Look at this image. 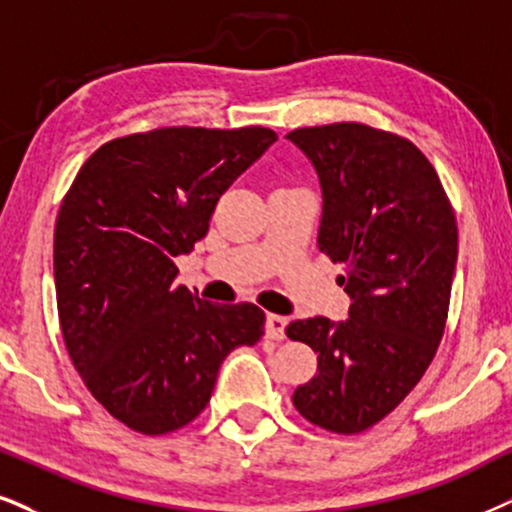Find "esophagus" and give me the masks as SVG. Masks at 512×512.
Returning a JSON list of instances; mask_svg holds the SVG:
<instances>
[{"label":"esophagus","mask_w":512,"mask_h":512,"mask_svg":"<svg viewBox=\"0 0 512 512\" xmlns=\"http://www.w3.org/2000/svg\"><path fill=\"white\" fill-rule=\"evenodd\" d=\"M285 330H287V318H285V315L270 313L268 320H266V334H268V339H275V342H282V339H285Z\"/></svg>","instance_id":"obj_1"}]
</instances>
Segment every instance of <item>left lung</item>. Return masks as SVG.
I'll return each instance as SVG.
<instances>
[{
  "instance_id": "obj_1",
  "label": "left lung",
  "mask_w": 512,
  "mask_h": 512,
  "mask_svg": "<svg viewBox=\"0 0 512 512\" xmlns=\"http://www.w3.org/2000/svg\"><path fill=\"white\" fill-rule=\"evenodd\" d=\"M323 189L318 249L344 263L349 318L296 320L287 337L318 353L292 401L308 422L358 434L425 375L444 334L458 227L437 170L413 142L361 123L289 132Z\"/></svg>"
}]
</instances>
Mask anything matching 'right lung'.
<instances>
[{
  "label": "right lung",
  "mask_w": 512,
  "mask_h": 512,
  "mask_svg": "<svg viewBox=\"0 0 512 512\" xmlns=\"http://www.w3.org/2000/svg\"><path fill=\"white\" fill-rule=\"evenodd\" d=\"M268 128H161L99 147L75 175L54 230L63 342L87 389L142 434L192 422L237 346L263 337L254 304H211L175 285L173 258L218 199L275 144Z\"/></svg>",
  "instance_id": "1"
}]
</instances>
